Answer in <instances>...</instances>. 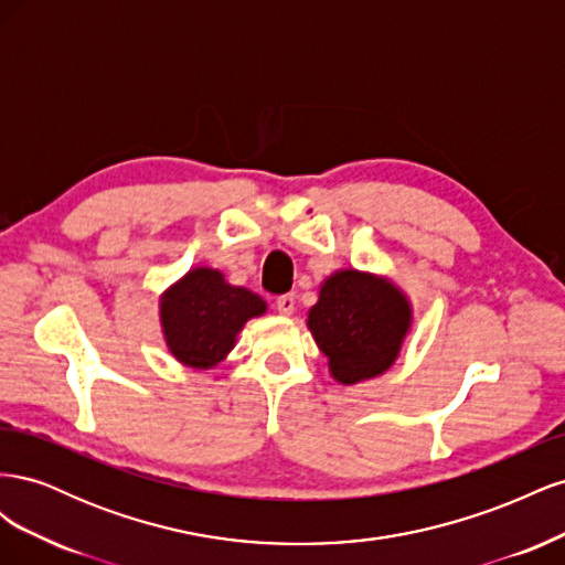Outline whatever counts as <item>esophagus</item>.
Wrapping results in <instances>:
<instances>
[{"instance_id":"1","label":"esophagus","mask_w":565,"mask_h":565,"mask_svg":"<svg viewBox=\"0 0 565 565\" xmlns=\"http://www.w3.org/2000/svg\"><path fill=\"white\" fill-rule=\"evenodd\" d=\"M295 303H297V297H295V295H282V297H278V301H276V309H278V313H282V316H292V313H295Z\"/></svg>"}]
</instances>
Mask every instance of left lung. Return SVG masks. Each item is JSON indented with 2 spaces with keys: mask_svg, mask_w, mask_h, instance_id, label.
<instances>
[{
  "mask_svg": "<svg viewBox=\"0 0 565 565\" xmlns=\"http://www.w3.org/2000/svg\"><path fill=\"white\" fill-rule=\"evenodd\" d=\"M306 324L328 355L332 377L351 386L380 377L396 363L413 309L388 278L344 268L320 285Z\"/></svg>",
  "mask_w": 565,
  "mask_h": 565,
  "instance_id": "8db88e82",
  "label": "left lung"
}]
</instances>
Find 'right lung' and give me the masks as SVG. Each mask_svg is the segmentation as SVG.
<instances>
[{
  "label": "right lung",
  "instance_id": "1",
  "mask_svg": "<svg viewBox=\"0 0 565 565\" xmlns=\"http://www.w3.org/2000/svg\"><path fill=\"white\" fill-rule=\"evenodd\" d=\"M264 313L266 301L259 295L228 285L224 273L207 266L188 270L160 299L167 349L195 370L224 361L245 322Z\"/></svg>",
  "mask_w": 565,
  "mask_h": 565
}]
</instances>
